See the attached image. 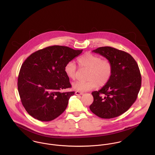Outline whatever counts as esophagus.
<instances>
[{"label":"esophagus","instance_id":"1","mask_svg":"<svg viewBox=\"0 0 155 155\" xmlns=\"http://www.w3.org/2000/svg\"><path fill=\"white\" fill-rule=\"evenodd\" d=\"M75 94H76V95H83V94H84V92H81V91H76V92H75Z\"/></svg>","mask_w":155,"mask_h":155}]
</instances>
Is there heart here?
Returning a JSON list of instances; mask_svg holds the SVG:
<instances>
[{"label":"heart","instance_id":"obj_1","mask_svg":"<svg viewBox=\"0 0 155 155\" xmlns=\"http://www.w3.org/2000/svg\"><path fill=\"white\" fill-rule=\"evenodd\" d=\"M79 66L89 68L87 81H78L72 85L74 90L87 91L99 86H104L110 79L113 66L110 60L102 59L98 55L87 52L78 59ZM67 76L74 80L76 78V66L73 61H69L64 67Z\"/></svg>","mask_w":155,"mask_h":155}]
</instances>
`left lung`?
<instances>
[{"instance_id":"1","label":"left lung","mask_w":155,"mask_h":155,"mask_svg":"<svg viewBox=\"0 0 155 155\" xmlns=\"http://www.w3.org/2000/svg\"><path fill=\"white\" fill-rule=\"evenodd\" d=\"M92 52L110 60L113 71L107 84L92 92L94 101L89 109L101 118L119 116L137 100L141 85L138 66L130 54L110 46L100 47Z\"/></svg>"}]
</instances>
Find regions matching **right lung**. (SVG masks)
<instances>
[{"label": "right lung", "instance_id": "add662e5", "mask_svg": "<svg viewBox=\"0 0 155 155\" xmlns=\"http://www.w3.org/2000/svg\"><path fill=\"white\" fill-rule=\"evenodd\" d=\"M82 51L54 45L36 51L24 61L17 85L22 106L30 116L48 122L64 111L74 94L60 92L71 87L64 67Z\"/></svg>", "mask_w": 155, "mask_h": 155}]
</instances>
